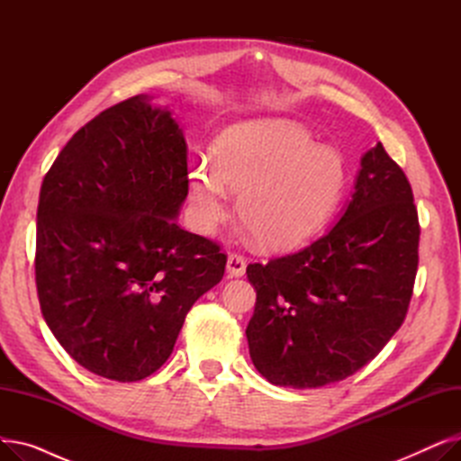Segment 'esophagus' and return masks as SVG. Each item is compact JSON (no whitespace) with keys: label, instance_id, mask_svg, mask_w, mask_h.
<instances>
[{"label":"esophagus","instance_id":"esophagus-1","mask_svg":"<svg viewBox=\"0 0 461 461\" xmlns=\"http://www.w3.org/2000/svg\"><path fill=\"white\" fill-rule=\"evenodd\" d=\"M226 271H228L230 276H235V278L243 276L245 271H247L245 258L239 256V254H230L228 256V263H226Z\"/></svg>","mask_w":461,"mask_h":461}]
</instances>
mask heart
Listing matches in <instances>:
<instances>
[{
	"label": "heart",
	"mask_w": 461,
	"mask_h": 461,
	"mask_svg": "<svg viewBox=\"0 0 461 461\" xmlns=\"http://www.w3.org/2000/svg\"><path fill=\"white\" fill-rule=\"evenodd\" d=\"M342 157L289 119H256L230 127L214 145V160L190 167L188 202L203 233L224 221L231 190L239 222L269 250L301 245L316 233L346 186Z\"/></svg>",
	"instance_id": "heart-1"
}]
</instances>
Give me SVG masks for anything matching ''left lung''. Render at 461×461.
Returning <instances> with one entry per match:
<instances>
[{
  "label": "left lung",
  "mask_w": 461,
  "mask_h": 461,
  "mask_svg": "<svg viewBox=\"0 0 461 461\" xmlns=\"http://www.w3.org/2000/svg\"><path fill=\"white\" fill-rule=\"evenodd\" d=\"M419 235L413 190L377 143L362 155L334 228L295 254L247 267L256 370L278 386L318 389L368 365L405 320Z\"/></svg>",
  "instance_id": "obj_1"
}]
</instances>
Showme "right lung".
I'll list each match as a JSON object with an SVG mask.
<instances>
[{
    "label": "right lung",
    "instance_id": "add662e5",
    "mask_svg": "<svg viewBox=\"0 0 461 461\" xmlns=\"http://www.w3.org/2000/svg\"><path fill=\"white\" fill-rule=\"evenodd\" d=\"M151 101L136 95L72 136L37 207L42 318L80 366L119 383L164 365L188 310L226 269L221 247L176 221L186 141Z\"/></svg>",
    "mask_w": 461,
    "mask_h": 461
}]
</instances>
